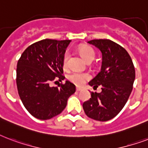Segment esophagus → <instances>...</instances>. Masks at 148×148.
Masks as SVG:
<instances>
[{"label":"esophagus","instance_id":"34e87169","mask_svg":"<svg viewBox=\"0 0 148 148\" xmlns=\"http://www.w3.org/2000/svg\"><path fill=\"white\" fill-rule=\"evenodd\" d=\"M81 90H82L81 88H79V87H76V91H81Z\"/></svg>","mask_w":148,"mask_h":148}]
</instances>
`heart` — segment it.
<instances>
[{
    "mask_svg": "<svg viewBox=\"0 0 148 148\" xmlns=\"http://www.w3.org/2000/svg\"><path fill=\"white\" fill-rule=\"evenodd\" d=\"M79 52L81 55L82 58L87 62L92 61L95 57V52L92 48L87 45H83L80 47L79 49ZM69 58V54L68 51H66L62 57V65L64 68H66L68 66ZM90 75L86 73L82 72H78V71H73L71 72L68 75V79L74 84L77 86H82L85 83L87 79H89Z\"/></svg>",
    "mask_w": 148,
    "mask_h": 148,
    "instance_id": "heart-1",
    "label": "heart"
}]
</instances>
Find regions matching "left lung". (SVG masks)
I'll return each mask as SVG.
<instances>
[{
	"mask_svg": "<svg viewBox=\"0 0 148 148\" xmlns=\"http://www.w3.org/2000/svg\"><path fill=\"white\" fill-rule=\"evenodd\" d=\"M101 51V70L89 84L101 92H91V98L82 104L87 116L95 121H107L115 117L125 106L133 90L135 69L125 49L109 39L88 42Z\"/></svg>",
	"mask_w": 148,
	"mask_h": 148,
	"instance_id": "1",
	"label": "left lung"
}]
</instances>
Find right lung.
I'll return each mask as SVG.
<instances>
[{
  "label": "right lung",
  "mask_w": 148,
  "mask_h": 148,
  "mask_svg": "<svg viewBox=\"0 0 148 148\" xmlns=\"http://www.w3.org/2000/svg\"><path fill=\"white\" fill-rule=\"evenodd\" d=\"M70 40L43 39L33 43L21 54L17 64L16 83L23 105L39 120H49L62 112L75 92L66 81L58 86L50 82L65 79L62 57Z\"/></svg>",
  "instance_id": "1"
}]
</instances>
